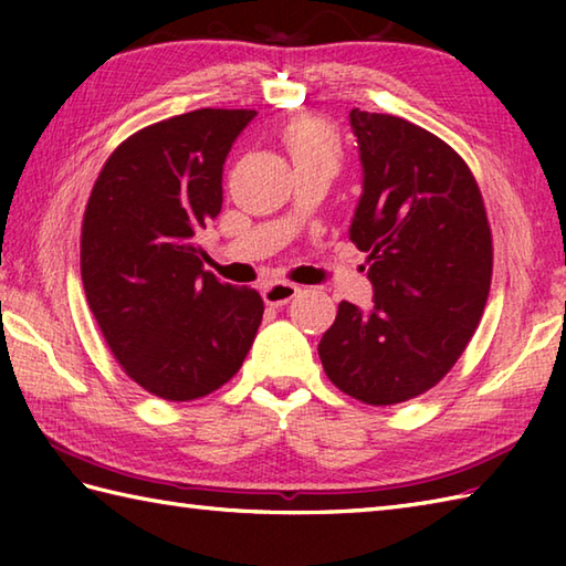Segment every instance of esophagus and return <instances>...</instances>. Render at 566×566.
<instances>
[{
	"label": "esophagus",
	"instance_id": "1",
	"mask_svg": "<svg viewBox=\"0 0 566 566\" xmlns=\"http://www.w3.org/2000/svg\"><path fill=\"white\" fill-rule=\"evenodd\" d=\"M296 294H298V286L290 282H270L262 290V298L268 306H284L286 302H292Z\"/></svg>",
	"mask_w": 566,
	"mask_h": 566
}]
</instances>
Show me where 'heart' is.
Wrapping results in <instances>:
<instances>
[{
	"instance_id": "obj_1",
	"label": "heart",
	"mask_w": 566,
	"mask_h": 566,
	"mask_svg": "<svg viewBox=\"0 0 566 566\" xmlns=\"http://www.w3.org/2000/svg\"><path fill=\"white\" fill-rule=\"evenodd\" d=\"M284 146L292 155L294 167H323L335 175L343 160L338 136L318 118H296L286 126Z\"/></svg>"
}]
</instances>
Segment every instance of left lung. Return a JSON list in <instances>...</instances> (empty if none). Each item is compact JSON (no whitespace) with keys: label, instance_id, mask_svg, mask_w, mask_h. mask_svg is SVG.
I'll return each mask as SVG.
<instances>
[{"label":"left lung","instance_id":"8db88e82","mask_svg":"<svg viewBox=\"0 0 566 566\" xmlns=\"http://www.w3.org/2000/svg\"><path fill=\"white\" fill-rule=\"evenodd\" d=\"M363 195L350 240L367 252L375 306L340 302L318 355L371 406L413 399L448 375L484 314L491 228L482 191L448 143L406 118L350 112Z\"/></svg>","mask_w":566,"mask_h":566}]
</instances>
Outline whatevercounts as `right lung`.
<instances>
[{
	"label": "right lung",
	"instance_id": "add662e5",
	"mask_svg": "<svg viewBox=\"0 0 566 566\" xmlns=\"http://www.w3.org/2000/svg\"><path fill=\"white\" fill-rule=\"evenodd\" d=\"M258 112L197 109L126 138L94 182L80 268L94 318L126 375L167 401L231 379L262 296L203 270L197 233L223 203V163Z\"/></svg>",
	"mask_w": 566,
	"mask_h": 566
}]
</instances>
